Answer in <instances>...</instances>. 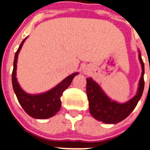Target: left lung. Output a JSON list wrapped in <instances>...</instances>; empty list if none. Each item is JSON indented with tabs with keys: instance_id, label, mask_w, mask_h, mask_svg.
<instances>
[{
	"instance_id": "1",
	"label": "left lung",
	"mask_w": 150,
	"mask_h": 150,
	"mask_svg": "<svg viewBox=\"0 0 150 150\" xmlns=\"http://www.w3.org/2000/svg\"><path fill=\"white\" fill-rule=\"evenodd\" d=\"M138 52L139 59L142 67V74L136 96L126 103H119L112 100L92 78L86 79V93L88 99L90 114L98 121L107 124H116L126 119L136 108L144 89V63L141 57L140 51L139 50Z\"/></svg>"
}]
</instances>
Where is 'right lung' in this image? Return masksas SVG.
Wrapping results in <instances>:
<instances>
[{
  "instance_id": "1",
  "label": "right lung",
  "mask_w": 150,
  "mask_h": 150,
  "mask_svg": "<svg viewBox=\"0 0 150 150\" xmlns=\"http://www.w3.org/2000/svg\"><path fill=\"white\" fill-rule=\"evenodd\" d=\"M28 38V37H27ZM25 38L21 43L18 51L16 52L14 60V69L12 71V86L18 102L28 115L34 119H45L54 116L62 106L61 96L67 88L71 84L72 79L79 73L75 72L69 75L60 83L47 92L40 94H28L21 88L16 77L17 62L18 54L27 39Z\"/></svg>"
}]
</instances>
